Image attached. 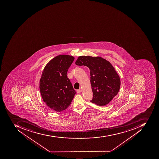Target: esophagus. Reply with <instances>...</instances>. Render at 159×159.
Segmentation results:
<instances>
[{
	"mask_svg": "<svg viewBox=\"0 0 159 159\" xmlns=\"http://www.w3.org/2000/svg\"><path fill=\"white\" fill-rule=\"evenodd\" d=\"M81 92H82V90H81V89H78V90H77V93H81Z\"/></svg>",
	"mask_w": 159,
	"mask_h": 159,
	"instance_id": "esophagus-1",
	"label": "esophagus"
}]
</instances>
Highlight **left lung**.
Returning <instances> with one entry per match:
<instances>
[{
  "mask_svg": "<svg viewBox=\"0 0 159 159\" xmlns=\"http://www.w3.org/2000/svg\"><path fill=\"white\" fill-rule=\"evenodd\" d=\"M75 64L90 70L93 92L90 102L100 106L108 104L118 93L120 85L119 76L111 63L101 57L80 56Z\"/></svg>",
  "mask_w": 159,
  "mask_h": 159,
  "instance_id": "obj_1",
  "label": "left lung"
}]
</instances>
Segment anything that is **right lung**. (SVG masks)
<instances>
[{
	"label": "right lung",
	"instance_id": "add662e5",
	"mask_svg": "<svg viewBox=\"0 0 159 159\" xmlns=\"http://www.w3.org/2000/svg\"><path fill=\"white\" fill-rule=\"evenodd\" d=\"M74 60L72 56L58 55L49 61L42 72L39 83L41 95L44 102L55 111L66 109L76 93L67 76Z\"/></svg>",
	"mask_w": 159,
	"mask_h": 159
}]
</instances>
